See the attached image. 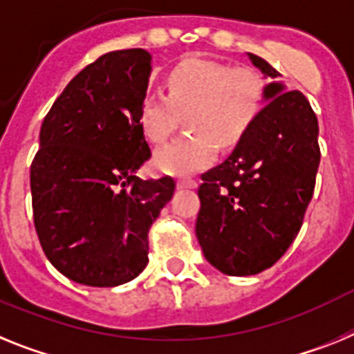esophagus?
<instances>
[{"label": "esophagus", "mask_w": 354, "mask_h": 354, "mask_svg": "<svg viewBox=\"0 0 354 354\" xmlns=\"http://www.w3.org/2000/svg\"><path fill=\"white\" fill-rule=\"evenodd\" d=\"M178 189H196L198 187V181L194 180H178Z\"/></svg>", "instance_id": "34e87169"}]
</instances>
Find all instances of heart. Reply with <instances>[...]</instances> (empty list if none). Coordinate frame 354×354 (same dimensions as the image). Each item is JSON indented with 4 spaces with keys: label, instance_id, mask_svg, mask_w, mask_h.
Returning a JSON list of instances; mask_svg holds the SVG:
<instances>
[{
    "label": "heart",
    "instance_id": "obj_1",
    "mask_svg": "<svg viewBox=\"0 0 354 354\" xmlns=\"http://www.w3.org/2000/svg\"><path fill=\"white\" fill-rule=\"evenodd\" d=\"M263 85L257 73L244 67L187 58L171 69L167 94L147 92L139 119L144 133L162 142L173 133L178 112L187 113L190 133L158 147L153 167L158 173L185 176L214 164L223 147H233L250 130L262 106Z\"/></svg>",
    "mask_w": 354,
    "mask_h": 354
}]
</instances>
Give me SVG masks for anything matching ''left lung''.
Listing matches in <instances>:
<instances>
[{
  "label": "left lung",
  "instance_id": "obj_1",
  "mask_svg": "<svg viewBox=\"0 0 354 354\" xmlns=\"http://www.w3.org/2000/svg\"><path fill=\"white\" fill-rule=\"evenodd\" d=\"M270 80L266 104L223 164L203 174L196 236L210 266L251 276L274 266L299 233L319 169L317 118L299 91L253 53Z\"/></svg>",
  "mask_w": 354,
  "mask_h": 354
}]
</instances>
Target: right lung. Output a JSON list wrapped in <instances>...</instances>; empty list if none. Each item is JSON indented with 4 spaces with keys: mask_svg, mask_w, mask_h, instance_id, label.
<instances>
[{
    "mask_svg": "<svg viewBox=\"0 0 354 354\" xmlns=\"http://www.w3.org/2000/svg\"><path fill=\"white\" fill-rule=\"evenodd\" d=\"M146 49L80 71L44 118L30 169L33 223L46 257L80 285L118 287L147 266V232L173 178L135 176L151 151L139 110L151 76Z\"/></svg>",
    "mask_w": 354,
    "mask_h": 354,
    "instance_id": "1",
    "label": "right lung"
}]
</instances>
